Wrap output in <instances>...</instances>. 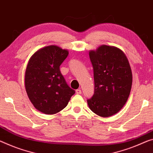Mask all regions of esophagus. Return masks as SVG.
<instances>
[{
	"label": "esophagus",
	"mask_w": 153,
	"mask_h": 153,
	"mask_svg": "<svg viewBox=\"0 0 153 153\" xmlns=\"http://www.w3.org/2000/svg\"><path fill=\"white\" fill-rule=\"evenodd\" d=\"M76 94H81V89H78V90H76Z\"/></svg>",
	"instance_id": "1"
}]
</instances>
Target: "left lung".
I'll list each match as a JSON object with an SVG mask.
<instances>
[{"mask_svg": "<svg viewBox=\"0 0 153 153\" xmlns=\"http://www.w3.org/2000/svg\"><path fill=\"white\" fill-rule=\"evenodd\" d=\"M94 69V94L88 100L90 109L100 117L120 111L125 105L132 86V71L123 51L102 45L89 53Z\"/></svg>", "mask_w": 153, "mask_h": 153, "instance_id": "left-lung-1", "label": "left lung"}]
</instances>
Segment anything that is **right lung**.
<instances>
[{
	"label": "right lung",
	"instance_id": "obj_1",
	"mask_svg": "<svg viewBox=\"0 0 153 153\" xmlns=\"http://www.w3.org/2000/svg\"><path fill=\"white\" fill-rule=\"evenodd\" d=\"M68 54L66 49L51 45L39 49L28 62L26 91L35 108L43 114L53 115L62 111L74 94L59 70Z\"/></svg>",
	"mask_w": 153,
	"mask_h": 153
}]
</instances>
